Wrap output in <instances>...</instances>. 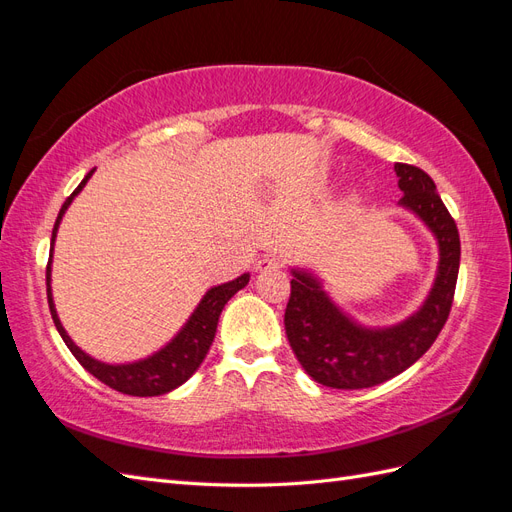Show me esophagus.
I'll use <instances>...</instances> for the list:
<instances>
[{
  "mask_svg": "<svg viewBox=\"0 0 512 512\" xmlns=\"http://www.w3.org/2000/svg\"><path fill=\"white\" fill-rule=\"evenodd\" d=\"M282 267V260L277 256H262L258 262H256V271L260 273H267V271H277Z\"/></svg>",
  "mask_w": 512,
  "mask_h": 512,
  "instance_id": "1",
  "label": "esophagus"
}]
</instances>
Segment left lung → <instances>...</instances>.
<instances>
[{
    "mask_svg": "<svg viewBox=\"0 0 512 512\" xmlns=\"http://www.w3.org/2000/svg\"><path fill=\"white\" fill-rule=\"evenodd\" d=\"M399 207L421 220L438 243V269L423 305L391 327H367L339 307L316 271L290 267L284 324L290 348L318 384L369 389L406 371L436 342L453 305L461 243L457 224L425 170L395 164Z\"/></svg>",
    "mask_w": 512,
    "mask_h": 512,
    "instance_id": "left-lung-1",
    "label": "left lung"
}]
</instances>
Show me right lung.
Here are the masks:
<instances>
[{
  "instance_id": "right-lung-1",
  "label": "right lung",
  "mask_w": 512,
  "mask_h": 512,
  "mask_svg": "<svg viewBox=\"0 0 512 512\" xmlns=\"http://www.w3.org/2000/svg\"><path fill=\"white\" fill-rule=\"evenodd\" d=\"M94 170H89L85 179L79 183V188L70 194L64 207L59 209L57 222L53 228L49 265H46V297H49L51 316H53V322H55L61 339H64L70 352L76 356V361H79L91 376H96L106 386H111V389H115L119 393H126V395H134V397L164 395V393H170L173 389H177V386H181L200 367V363H203V359L213 344L215 329H218V320H220L224 305L232 297H235L241 288L247 286V282H250V273H243L232 282L211 286L203 294L200 303L194 307L190 318L185 320L183 327L175 333V337L170 339V342H166L160 350L145 356V359L130 361V363H106V361L94 359V356L87 354L85 350H81L72 342V337L64 329V324H61L59 314L55 309L53 286H51V282H53V277H51L53 275V269H51L53 267V250H55L59 224H61V220H64V215H66L68 207L72 205V200L81 194V190L85 188L91 175H94Z\"/></svg>"
}]
</instances>
